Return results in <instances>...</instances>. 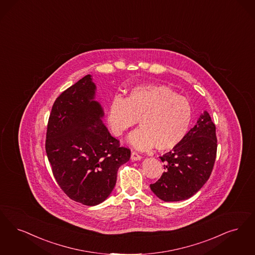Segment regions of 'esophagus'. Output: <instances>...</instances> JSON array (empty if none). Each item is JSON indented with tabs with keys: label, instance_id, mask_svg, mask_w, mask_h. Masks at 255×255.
I'll return each mask as SVG.
<instances>
[{
	"label": "esophagus",
	"instance_id": "obj_1",
	"mask_svg": "<svg viewBox=\"0 0 255 255\" xmlns=\"http://www.w3.org/2000/svg\"><path fill=\"white\" fill-rule=\"evenodd\" d=\"M130 158H131L132 161H139V160L142 159V156L140 155V154H138L136 151H132Z\"/></svg>",
	"mask_w": 255,
	"mask_h": 255
}]
</instances>
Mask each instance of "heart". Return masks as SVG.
I'll return each mask as SVG.
<instances>
[{
    "label": "heart",
    "mask_w": 255,
    "mask_h": 255,
    "mask_svg": "<svg viewBox=\"0 0 255 255\" xmlns=\"http://www.w3.org/2000/svg\"><path fill=\"white\" fill-rule=\"evenodd\" d=\"M192 119V107L184 96L166 86L148 85L133 89L126 100L116 97L111 102L108 121L116 136L139 120L141 128L130 134L133 146L161 151L177 146L188 134Z\"/></svg>",
    "instance_id": "b5f03b06"
}]
</instances>
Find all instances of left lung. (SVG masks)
Listing matches in <instances>:
<instances>
[{"mask_svg":"<svg viewBox=\"0 0 255 255\" xmlns=\"http://www.w3.org/2000/svg\"><path fill=\"white\" fill-rule=\"evenodd\" d=\"M216 152V128L205 111L185 139L160 156L165 171L156 183L150 184L151 190L166 202L190 198L211 176Z\"/></svg>","mask_w":255,"mask_h":255,"instance_id":"obj_1","label":"left lung"}]
</instances>
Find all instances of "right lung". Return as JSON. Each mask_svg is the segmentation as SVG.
I'll use <instances>...</instances> for the list:
<instances>
[{
	"mask_svg": "<svg viewBox=\"0 0 255 255\" xmlns=\"http://www.w3.org/2000/svg\"><path fill=\"white\" fill-rule=\"evenodd\" d=\"M94 94L90 74L63 91L52 106L45 139L56 182L70 199L87 206L109 197L118 168L130 158V149L102 122L104 112Z\"/></svg>",
	"mask_w": 255,
	"mask_h": 255,
	"instance_id": "1",
	"label": "right lung"
}]
</instances>
